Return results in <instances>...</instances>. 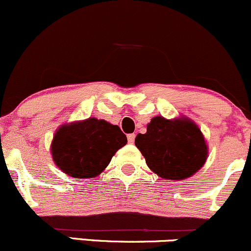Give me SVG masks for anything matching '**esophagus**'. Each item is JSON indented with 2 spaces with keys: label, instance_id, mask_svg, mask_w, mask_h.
Instances as JSON below:
<instances>
[{
  "label": "esophagus",
  "instance_id": "obj_1",
  "mask_svg": "<svg viewBox=\"0 0 251 251\" xmlns=\"http://www.w3.org/2000/svg\"><path fill=\"white\" fill-rule=\"evenodd\" d=\"M135 141V134H129L128 135V142L130 143V145H133Z\"/></svg>",
  "mask_w": 251,
  "mask_h": 251
}]
</instances>
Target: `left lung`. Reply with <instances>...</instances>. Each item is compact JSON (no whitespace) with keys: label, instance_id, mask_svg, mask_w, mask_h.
<instances>
[{"label":"left lung","instance_id":"1","mask_svg":"<svg viewBox=\"0 0 251 251\" xmlns=\"http://www.w3.org/2000/svg\"><path fill=\"white\" fill-rule=\"evenodd\" d=\"M135 146L154 173L168 180L192 176L207 159V145L198 126L187 117L151 118L147 133L139 134Z\"/></svg>","mask_w":251,"mask_h":251}]
</instances>
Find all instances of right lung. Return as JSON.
<instances>
[{"label":"right lung","instance_id":"right-lung-1","mask_svg":"<svg viewBox=\"0 0 251 251\" xmlns=\"http://www.w3.org/2000/svg\"><path fill=\"white\" fill-rule=\"evenodd\" d=\"M126 136L118 126L90 117L59 126L50 145L53 161L73 178H94L105 170Z\"/></svg>","mask_w":251,"mask_h":251}]
</instances>
